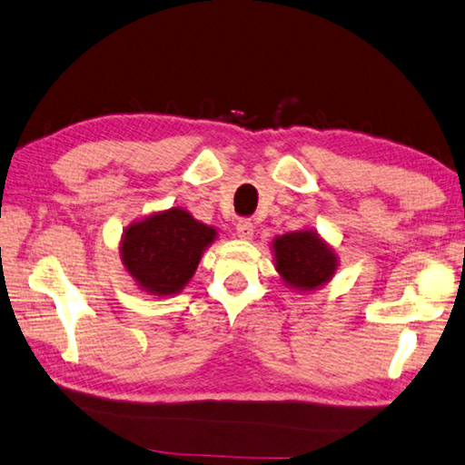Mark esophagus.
Masks as SVG:
<instances>
[{
	"label": "esophagus",
	"instance_id": "esophagus-1",
	"mask_svg": "<svg viewBox=\"0 0 465 465\" xmlns=\"http://www.w3.org/2000/svg\"><path fill=\"white\" fill-rule=\"evenodd\" d=\"M237 234H239V239L249 241L251 237H253V223H251V220H247V218L239 220V223H237Z\"/></svg>",
	"mask_w": 465,
	"mask_h": 465
}]
</instances>
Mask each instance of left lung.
<instances>
[{
	"instance_id": "1",
	"label": "left lung",
	"mask_w": 465,
	"mask_h": 465,
	"mask_svg": "<svg viewBox=\"0 0 465 465\" xmlns=\"http://www.w3.org/2000/svg\"><path fill=\"white\" fill-rule=\"evenodd\" d=\"M273 255L283 282L302 292L321 288L337 272V255L314 231L273 239Z\"/></svg>"
}]
</instances>
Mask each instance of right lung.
<instances>
[{
	"mask_svg": "<svg viewBox=\"0 0 465 465\" xmlns=\"http://www.w3.org/2000/svg\"><path fill=\"white\" fill-rule=\"evenodd\" d=\"M214 239V228L182 208H169L126 228L122 263L136 286L154 296H171L190 282L203 249Z\"/></svg>",
	"mask_w": 465,
	"mask_h": 465,
	"instance_id": "obj_1",
	"label": "right lung"
}]
</instances>
